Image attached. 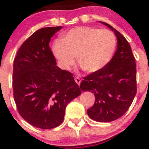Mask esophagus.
<instances>
[{
    "label": "esophagus",
    "instance_id": "34e87169",
    "mask_svg": "<svg viewBox=\"0 0 149 149\" xmlns=\"http://www.w3.org/2000/svg\"><path fill=\"white\" fill-rule=\"evenodd\" d=\"M75 81H76V83L78 84V85H80V84H81V79H79V78H78V77H76L75 78Z\"/></svg>",
    "mask_w": 149,
    "mask_h": 149
}]
</instances>
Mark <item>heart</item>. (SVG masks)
<instances>
[{
    "label": "heart",
    "instance_id": "b5f03b06",
    "mask_svg": "<svg viewBox=\"0 0 149 149\" xmlns=\"http://www.w3.org/2000/svg\"><path fill=\"white\" fill-rule=\"evenodd\" d=\"M117 46L115 34L107 29L77 26L68 30L62 40H57L52 50L60 65L69 70L76 63L88 73L102 70L112 59Z\"/></svg>",
    "mask_w": 149,
    "mask_h": 149
}]
</instances>
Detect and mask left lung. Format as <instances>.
I'll return each instance as SVG.
<instances>
[{
	"label": "left lung",
	"mask_w": 149,
	"mask_h": 149,
	"mask_svg": "<svg viewBox=\"0 0 149 149\" xmlns=\"http://www.w3.org/2000/svg\"><path fill=\"white\" fill-rule=\"evenodd\" d=\"M115 32L118 47L111 61L102 70L84 78L81 89L89 91L95 102L87 109L91 119L100 123L114 121L123 116L136 94V65L126 39L112 26L100 22Z\"/></svg>",
	"instance_id": "left-lung-1"
}]
</instances>
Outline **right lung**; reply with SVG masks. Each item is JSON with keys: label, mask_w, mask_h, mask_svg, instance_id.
<instances>
[{"label": "right lung", "mask_w": 149, "mask_h": 149, "mask_svg": "<svg viewBox=\"0 0 149 149\" xmlns=\"http://www.w3.org/2000/svg\"><path fill=\"white\" fill-rule=\"evenodd\" d=\"M62 26L42 28L22 45L13 62V97L21 116L42 129L63 123L67 104L81 94L72 73L57 66L49 47Z\"/></svg>", "instance_id": "add662e5"}]
</instances>
